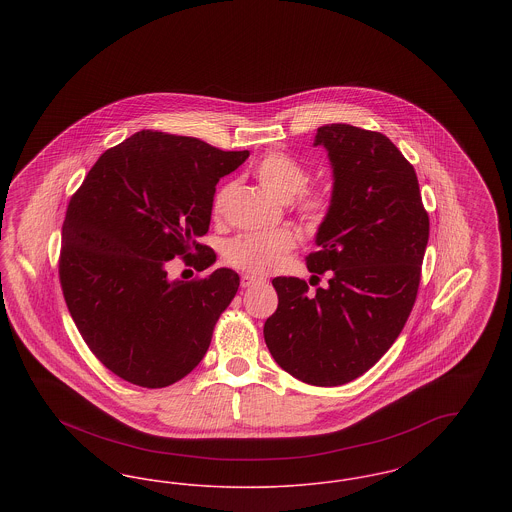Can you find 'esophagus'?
<instances>
[{"mask_svg": "<svg viewBox=\"0 0 512 512\" xmlns=\"http://www.w3.org/2000/svg\"><path fill=\"white\" fill-rule=\"evenodd\" d=\"M242 288H253L257 284H265L267 280L265 278H259V276H253V274H242Z\"/></svg>", "mask_w": 512, "mask_h": 512, "instance_id": "obj_1", "label": "esophagus"}]
</instances>
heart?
Here are the masks:
<instances>
[{"mask_svg":"<svg viewBox=\"0 0 512 512\" xmlns=\"http://www.w3.org/2000/svg\"><path fill=\"white\" fill-rule=\"evenodd\" d=\"M255 176L268 194L274 195L278 201L288 203L297 197V211L307 222H318L324 217L328 201L322 195L305 192L311 178L309 171L290 155L270 153L255 167ZM224 197L226 190L215 197V213L222 209ZM293 245L295 236L288 228L240 234L224 245V261L245 272L265 274L282 263Z\"/></svg>","mask_w":512,"mask_h":512,"instance_id":"obj_1","label":"heart"}]
</instances>
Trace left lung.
I'll use <instances>...</instances> for the list:
<instances>
[{
  "label": "left lung",
  "instance_id": "left-lung-1",
  "mask_svg": "<svg viewBox=\"0 0 512 512\" xmlns=\"http://www.w3.org/2000/svg\"><path fill=\"white\" fill-rule=\"evenodd\" d=\"M315 146L334 174L330 207L307 257L313 278L278 276L265 322L274 361L311 386H341L376 365L413 311L430 236L413 165L390 138L351 124L320 126Z\"/></svg>",
  "mask_w": 512,
  "mask_h": 512
}]
</instances>
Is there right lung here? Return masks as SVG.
I'll return each mask as SVG.
<instances>
[{
    "instance_id": "obj_1",
    "label": "right lung",
    "mask_w": 512,
    "mask_h": 512,
    "mask_svg": "<svg viewBox=\"0 0 512 512\" xmlns=\"http://www.w3.org/2000/svg\"><path fill=\"white\" fill-rule=\"evenodd\" d=\"M247 157L142 130L107 149L71 197L61 288L78 332L122 380L167 388L205 357L240 276L217 268L192 282L169 280L167 265L178 255L199 270L217 261L197 238L209 230L217 182Z\"/></svg>"
}]
</instances>
